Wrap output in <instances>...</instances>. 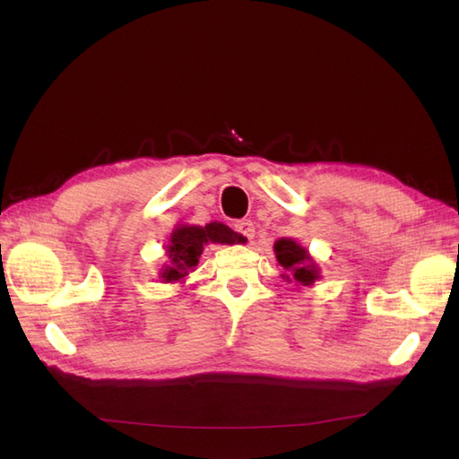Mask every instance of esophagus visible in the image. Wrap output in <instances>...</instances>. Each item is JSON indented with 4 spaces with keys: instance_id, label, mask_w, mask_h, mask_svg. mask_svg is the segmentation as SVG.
<instances>
[{
    "instance_id": "34e87169",
    "label": "esophagus",
    "mask_w": 459,
    "mask_h": 459,
    "mask_svg": "<svg viewBox=\"0 0 459 459\" xmlns=\"http://www.w3.org/2000/svg\"><path fill=\"white\" fill-rule=\"evenodd\" d=\"M235 230L238 232V235L247 237L248 240L255 238V224H252L250 221H238V222L235 224Z\"/></svg>"
}]
</instances>
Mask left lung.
Returning <instances> with one entry per match:
<instances>
[{
  "instance_id": "left-lung-1",
  "label": "left lung",
  "mask_w": 459,
  "mask_h": 459,
  "mask_svg": "<svg viewBox=\"0 0 459 459\" xmlns=\"http://www.w3.org/2000/svg\"><path fill=\"white\" fill-rule=\"evenodd\" d=\"M274 255L284 270V281L294 286H314L321 278V272L314 256L309 255L306 247H301L294 238H278L274 242Z\"/></svg>"
}]
</instances>
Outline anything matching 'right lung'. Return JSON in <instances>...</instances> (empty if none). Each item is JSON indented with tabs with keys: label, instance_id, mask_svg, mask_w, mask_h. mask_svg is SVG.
Here are the masks:
<instances>
[{
	"label": "right lung",
	"instance_id": "add662e5",
	"mask_svg": "<svg viewBox=\"0 0 459 459\" xmlns=\"http://www.w3.org/2000/svg\"><path fill=\"white\" fill-rule=\"evenodd\" d=\"M245 240V237L219 221H212L204 227H199V224H175L169 242L165 245L168 264L161 266L160 280L163 284H171V281H181L183 278H187L189 272L199 264V258L209 242H212V245H235L237 242L238 245V242Z\"/></svg>",
	"mask_w": 459,
	"mask_h": 459
}]
</instances>
